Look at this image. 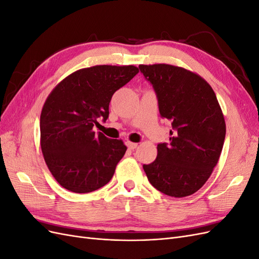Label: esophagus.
Segmentation results:
<instances>
[{
	"label": "esophagus",
	"mask_w": 259,
	"mask_h": 259,
	"mask_svg": "<svg viewBox=\"0 0 259 259\" xmlns=\"http://www.w3.org/2000/svg\"><path fill=\"white\" fill-rule=\"evenodd\" d=\"M126 146H127V148L130 149V150H134V149H136V148H137L138 144H136V143H132V142H126Z\"/></svg>",
	"instance_id": "obj_1"
}]
</instances>
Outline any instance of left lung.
<instances>
[{
  "instance_id": "obj_1",
  "label": "left lung",
  "mask_w": 259,
  "mask_h": 259,
  "mask_svg": "<svg viewBox=\"0 0 259 259\" xmlns=\"http://www.w3.org/2000/svg\"><path fill=\"white\" fill-rule=\"evenodd\" d=\"M153 85L163 117L171 121L169 144H159L158 156L145 173L162 193L184 198L204 185L221 156L226 136L225 117L210 85L183 67L139 65Z\"/></svg>"
}]
</instances>
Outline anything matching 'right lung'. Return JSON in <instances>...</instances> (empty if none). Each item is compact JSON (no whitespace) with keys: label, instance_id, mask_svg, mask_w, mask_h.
Returning <instances> with one entry per match:
<instances>
[{"label":"right lung","instance_id":"add662e5","mask_svg":"<svg viewBox=\"0 0 259 259\" xmlns=\"http://www.w3.org/2000/svg\"><path fill=\"white\" fill-rule=\"evenodd\" d=\"M137 67L99 65L76 70L46 98L40 117V144L56 182L75 193L95 191L112 178L126 151L122 139L95 134L99 117L109 116L113 94L128 83Z\"/></svg>","mask_w":259,"mask_h":259}]
</instances>
